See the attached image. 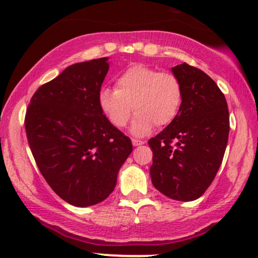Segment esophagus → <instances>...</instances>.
Listing matches in <instances>:
<instances>
[{"label":"esophagus","instance_id":"obj_1","mask_svg":"<svg viewBox=\"0 0 258 258\" xmlns=\"http://www.w3.org/2000/svg\"><path fill=\"white\" fill-rule=\"evenodd\" d=\"M132 144H133V146H141V145H144L145 142H144V141H141V140L133 139V140H132Z\"/></svg>","mask_w":258,"mask_h":258}]
</instances>
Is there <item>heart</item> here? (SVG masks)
Listing matches in <instances>:
<instances>
[{"label":"heart","instance_id":"1","mask_svg":"<svg viewBox=\"0 0 258 258\" xmlns=\"http://www.w3.org/2000/svg\"><path fill=\"white\" fill-rule=\"evenodd\" d=\"M182 99L177 76L142 63L126 68L117 78L114 89L103 88L98 96L99 106L114 127H125L132 111L137 112L131 126L137 137L148 134L154 125L170 124L179 112Z\"/></svg>","mask_w":258,"mask_h":258}]
</instances>
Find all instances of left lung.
I'll list each match as a JSON object with an SVG mask.
<instances>
[{
	"label": "left lung",
	"mask_w": 258,
	"mask_h": 258,
	"mask_svg": "<svg viewBox=\"0 0 258 258\" xmlns=\"http://www.w3.org/2000/svg\"><path fill=\"white\" fill-rule=\"evenodd\" d=\"M183 88L179 112L149 139L153 185L175 201H195L211 185L224 159L229 133L225 95L201 69L171 68Z\"/></svg>",
	"instance_id": "obj_1"
}]
</instances>
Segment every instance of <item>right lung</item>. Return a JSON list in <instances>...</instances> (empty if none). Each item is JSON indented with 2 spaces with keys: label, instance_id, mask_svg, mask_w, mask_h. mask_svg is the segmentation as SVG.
<instances>
[{
  "label": "right lung",
  "instance_id": "obj_1",
  "mask_svg": "<svg viewBox=\"0 0 258 258\" xmlns=\"http://www.w3.org/2000/svg\"><path fill=\"white\" fill-rule=\"evenodd\" d=\"M107 71V57L72 64L38 88L25 114L26 137L41 175L60 198L78 207L109 197L133 149L99 106Z\"/></svg>",
  "mask_w": 258,
  "mask_h": 258
}]
</instances>
